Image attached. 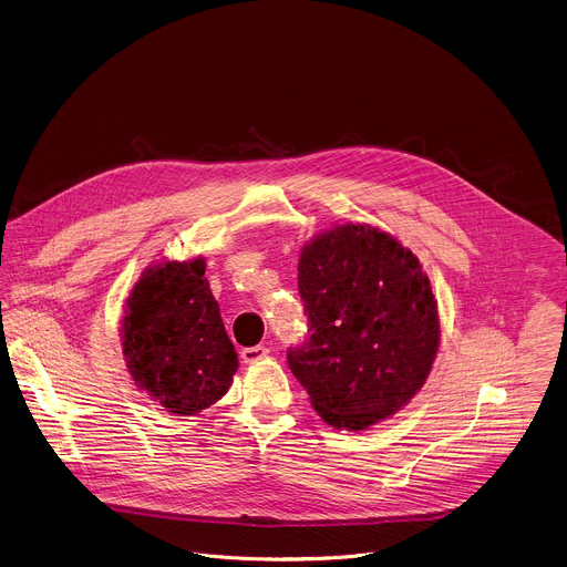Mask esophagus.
I'll return each instance as SVG.
<instances>
[{
	"label": "esophagus",
	"instance_id": "1",
	"mask_svg": "<svg viewBox=\"0 0 567 567\" xmlns=\"http://www.w3.org/2000/svg\"><path fill=\"white\" fill-rule=\"evenodd\" d=\"M267 357H269V348L267 346H251V348H243V352H240V359L245 363H258V361H262Z\"/></svg>",
	"mask_w": 567,
	"mask_h": 567
}]
</instances>
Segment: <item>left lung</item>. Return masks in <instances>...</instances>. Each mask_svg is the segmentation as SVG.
Masks as SVG:
<instances>
[{
  "label": "left lung",
  "mask_w": 567,
  "mask_h": 567,
  "mask_svg": "<svg viewBox=\"0 0 567 567\" xmlns=\"http://www.w3.org/2000/svg\"><path fill=\"white\" fill-rule=\"evenodd\" d=\"M298 289L311 324L287 357L324 423L361 432L421 392L443 331L410 247L370 224L327 227L302 245Z\"/></svg>",
  "instance_id": "left-lung-1"
}]
</instances>
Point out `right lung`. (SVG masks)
<instances>
[{
	"mask_svg": "<svg viewBox=\"0 0 567 567\" xmlns=\"http://www.w3.org/2000/svg\"><path fill=\"white\" fill-rule=\"evenodd\" d=\"M204 274V256L151 262L128 291L120 320L135 388L177 416H195L221 401L238 370Z\"/></svg>",
	"mask_w": 567,
	"mask_h": 567,
	"instance_id": "obj_1",
	"label": "right lung"
}]
</instances>
